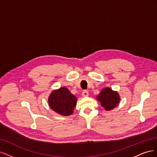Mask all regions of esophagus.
I'll use <instances>...</instances> for the list:
<instances>
[{"label":"esophagus","instance_id":"obj_1","mask_svg":"<svg viewBox=\"0 0 157 157\" xmlns=\"http://www.w3.org/2000/svg\"><path fill=\"white\" fill-rule=\"evenodd\" d=\"M82 96H84V97L88 96V92L87 91V90H84V91L82 93Z\"/></svg>","mask_w":157,"mask_h":157}]
</instances>
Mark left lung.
<instances>
[{"mask_svg":"<svg viewBox=\"0 0 157 157\" xmlns=\"http://www.w3.org/2000/svg\"><path fill=\"white\" fill-rule=\"evenodd\" d=\"M98 100L100 101L101 105L105 110L109 111L115 108L119 103L120 98L117 92H113L111 88L103 89L98 96Z\"/></svg>","mask_w":157,"mask_h":157,"instance_id":"left-lung-1","label":"left lung"}]
</instances>
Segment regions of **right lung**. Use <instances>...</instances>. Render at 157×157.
Listing matches in <instances>:
<instances>
[{
  "label": "right lung",
  "mask_w": 157,
  "mask_h": 157,
  "mask_svg": "<svg viewBox=\"0 0 157 157\" xmlns=\"http://www.w3.org/2000/svg\"><path fill=\"white\" fill-rule=\"evenodd\" d=\"M77 100L67 88L62 87L50 94L48 102L52 110L61 115L68 116L73 113Z\"/></svg>",
  "instance_id": "right-lung-1"
}]
</instances>
